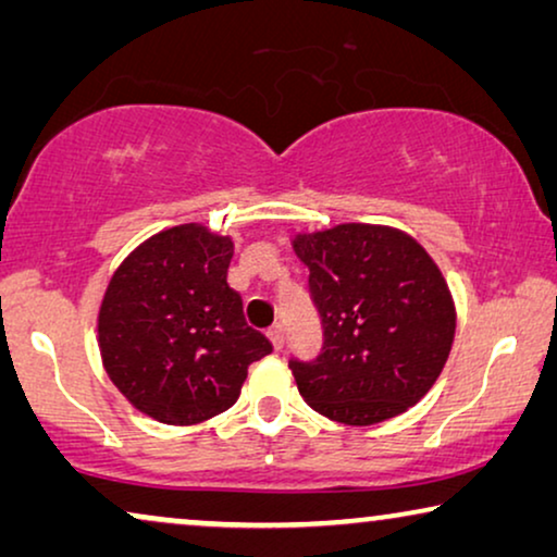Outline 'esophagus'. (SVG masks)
I'll return each instance as SVG.
<instances>
[{
    "label": "esophagus",
    "mask_w": 557,
    "mask_h": 557,
    "mask_svg": "<svg viewBox=\"0 0 557 557\" xmlns=\"http://www.w3.org/2000/svg\"><path fill=\"white\" fill-rule=\"evenodd\" d=\"M269 339H271V345H273V349H276V352H281V349H284V330H281V326H273V330L269 332Z\"/></svg>",
    "instance_id": "esophagus-1"
}]
</instances>
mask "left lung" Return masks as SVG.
<instances>
[{"mask_svg":"<svg viewBox=\"0 0 557 557\" xmlns=\"http://www.w3.org/2000/svg\"><path fill=\"white\" fill-rule=\"evenodd\" d=\"M324 345L288 362L301 398L345 425L406 413L436 383L451 352L456 307L436 261L391 225L342 223L296 233Z\"/></svg>","mask_w":557,"mask_h":557,"instance_id":"obj_1","label":"left lung"}]
</instances>
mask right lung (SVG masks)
I'll return each mask as SVG.
<instances>
[{
  "label": "right lung",
  "mask_w": 557,
  "mask_h": 557,
  "mask_svg": "<svg viewBox=\"0 0 557 557\" xmlns=\"http://www.w3.org/2000/svg\"><path fill=\"white\" fill-rule=\"evenodd\" d=\"M231 258V235L185 223L139 243L109 278L98 307L101 362L119 393L159 423L223 413L248 364L273 352L227 284Z\"/></svg>",
  "instance_id": "obj_1"
}]
</instances>
